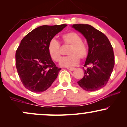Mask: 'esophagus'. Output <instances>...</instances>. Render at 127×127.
Returning <instances> with one entry per match:
<instances>
[{
    "mask_svg": "<svg viewBox=\"0 0 127 127\" xmlns=\"http://www.w3.org/2000/svg\"><path fill=\"white\" fill-rule=\"evenodd\" d=\"M67 69L69 70H70V71H74L76 68H67Z\"/></svg>",
    "mask_w": 127,
    "mask_h": 127,
    "instance_id": "1",
    "label": "esophagus"
}]
</instances>
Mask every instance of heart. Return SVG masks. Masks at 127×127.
Wrapping results in <instances>:
<instances>
[{
	"label": "heart",
	"instance_id": "obj_1",
	"mask_svg": "<svg viewBox=\"0 0 127 127\" xmlns=\"http://www.w3.org/2000/svg\"><path fill=\"white\" fill-rule=\"evenodd\" d=\"M62 38L65 43L71 46L67 53L69 55L62 58L60 62V65L65 67L75 66L79 62V58L84 59L87 56L88 49L87 46L82 42L81 36L76 32H68L63 35ZM48 51L53 60L59 62L60 60V45L55 39H52L49 41L48 45Z\"/></svg>",
	"mask_w": 127,
	"mask_h": 127
}]
</instances>
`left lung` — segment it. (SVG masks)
Masks as SVG:
<instances>
[{
    "instance_id": "left-lung-1",
    "label": "left lung",
    "mask_w": 127,
    "mask_h": 127,
    "mask_svg": "<svg viewBox=\"0 0 127 127\" xmlns=\"http://www.w3.org/2000/svg\"><path fill=\"white\" fill-rule=\"evenodd\" d=\"M87 40L88 53L84 67V76L78 82L81 88L88 91L100 90L106 85L113 71L115 58L113 48L102 32L89 24L72 26Z\"/></svg>"
}]
</instances>
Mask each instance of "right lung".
<instances>
[{
    "label": "right lung",
    "mask_w": 127,
    "mask_h": 127,
    "mask_svg": "<svg viewBox=\"0 0 127 127\" xmlns=\"http://www.w3.org/2000/svg\"><path fill=\"white\" fill-rule=\"evenodd\" d=\"M67 26H41L21 40L15 54V64L22 83L27 90L41 93L47 90L57 77V67L49 55V41Z\"/></svg>",
    "instance_id": "1"
}]
</instances>
